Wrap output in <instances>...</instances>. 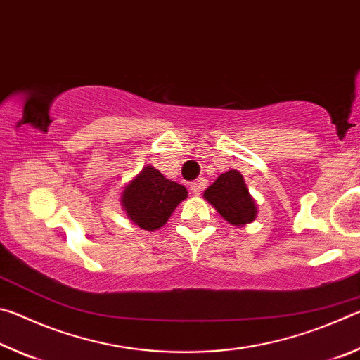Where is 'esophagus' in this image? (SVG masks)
<instances>
[{"label":"esophagus","instance_id":"obj_1","mask_svg":"<svg viewBox=\"0 0 360 360\" xmlns=\"http://www.w3.org/2000/svg\"><path fill=\"white\" fill-rule=\"evenodd\" d=\"M205 186H206V179L202 178V179L195 181V182H192V184H191V192H192L193 195H200V192L203 191Z\"/></svg>","mask_w":360,"mask_h":360}]
</instances>
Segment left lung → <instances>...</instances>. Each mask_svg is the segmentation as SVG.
Returning <instances> with one entry per match:
<instances>
[{
    "mask_svg": "<svg viewBox=\"0 0 360 360\" xmlns=\"http://www.w3.org/2000/svg\"><path fill=\"white\" fill-rule=\"evenodd\" d=\"M203 198L235 227H245L257 217V205L238 169H229L219 176L203 192Z\"/></svg>",
    "mask_w": 360,
    "mask_h": 360,
    "instance_id": "1",
    "label": "left lung"
}]
</instances>
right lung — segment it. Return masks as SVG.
<instances>
[{
  "mask_svg": "<svg viewBox=\"0 0 360 360\" xmlns=\"http://www.w3.org/2000/svg\"><path fill=\"white\" fill-rule=\"evenodd\" d=\"M187 198V188L169 181L152 165H146L120 195V205L130 221L139 229L155 231L172 217L182 200Z\"/></svg>",
  "mask_w": 360,
  "mask_h": 360,
  "instance_id": "right-lung-1",
  "label": "right lung"
}]
</instances>
